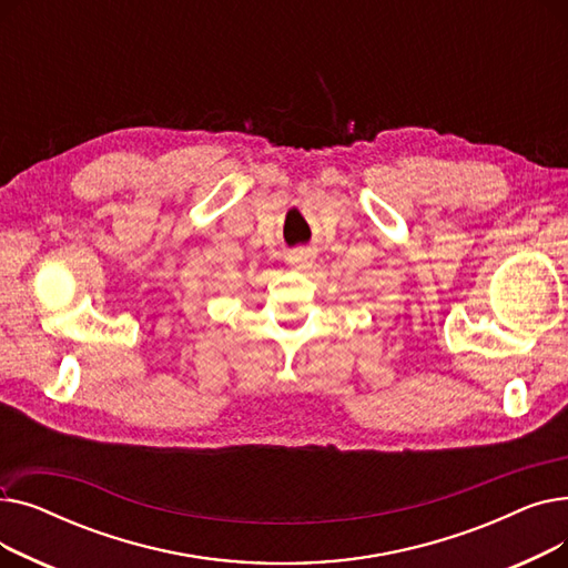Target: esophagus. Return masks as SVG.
Returning a JSON list of instances; mask_svg holds the SVG:
<instances>
[{
  "label": "esophagus",
  "instance_id": "obj_1",
  "mask_svg": "<svg viewBox=\"0 0 568 568\" xmlns=\"http://www.w3.org/2000/svg\"><path fill=\"white\" fill-rule=\"evenodd\" d=\"M306 260H308V255H306V253H300V255H296V262H302V264H304Z\"/></svg>",
  "mask_w": 568,
  "mask_h": 568
}]
</instances>
